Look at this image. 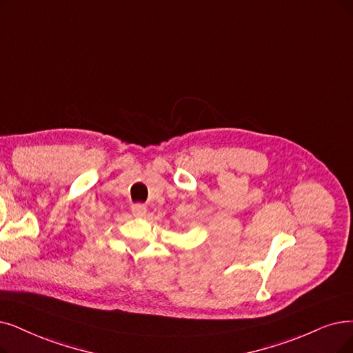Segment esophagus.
Masks as SVG:
<instances>
[{"mask_svg":"<svg viewBox=\"0 0 353 353\" xmlns=\"http://www.w3.org/2000/svg\"><path fill=\"white\" fill-rule=\"evenodd\" d=\"M132 213L134 217H143L146 214V207L143 204L132 205Z\"/></svg>","mask_w":353,"mask_h":353,"instance_id":"34e87169","label":"esophagus"}]
</instances>
